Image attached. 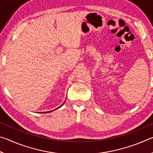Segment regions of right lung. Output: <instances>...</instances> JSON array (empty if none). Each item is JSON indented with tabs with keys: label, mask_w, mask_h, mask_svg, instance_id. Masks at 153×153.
Returning <instances> with one entry per match:
<instances>
[{
	"label": "right lung",
	"mask_w": 153,
	"mask_h": 153,
	"mask_svg": "<svg viewBox=\"0 0 153 153\" xmlns=\"http://www.w3.org/2000/svg\"><path fill=\"white\" fill-rule=\"evenodd\" d=\"M62 105H61V106H60V107H58V108H56V109H57V108H60L61 107H62ZM53 111H54V110H53ZM50 112H51V111H47V112H45V113H50Z\"/></svg>",
	"instance_id": "1"
}]
</instances>
